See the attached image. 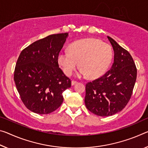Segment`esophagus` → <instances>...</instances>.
Here are the masks:
<instances>
[{
    "mask_svg": "<svg viewBox=\"0 0 148 148\" xmlns=\"http://www.w3.org/2000/svg\"><path fill=\"white\" fill-rule=\"evenodd\" d=\"M77 83H78V82H77V81H75V80H72V86L75 85V84H77Z\"/></svg>",
    "mask_w": 148,
    "mask_h": 148,
    "instance_id": "34e87169",
    "label": "esophagus"
}]
</instances>
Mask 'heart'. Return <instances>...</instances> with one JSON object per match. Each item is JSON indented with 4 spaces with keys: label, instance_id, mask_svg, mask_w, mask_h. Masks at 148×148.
<instances>
[{
    "label": "heart",
    "instance_id": "b5f03b06",
    "mask_svg": "<svg viewBox=\"0 0 148 148\" xmlns=\"http://www.w3.org/2000/svg\"><path fill=\"white\" fill-rule=\"evenodd\" d=\"M112 57V49L109 44L99 39L88 38L72 43L69 51H60L58 61L66 76L73 73L79 62V76L88 75L89 78H93L106 71Z\"/></svg>",
    "mask_w": 148,
    "mask_h": 148
}]
</instances>
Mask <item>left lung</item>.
Returning <instances> with one entry per match:
<instances>
[{"instance_id": "1", "label": "left lung", "mask_w": 148, "mask_h": 148, "mask_svg": "<svg viewBox=\"0 0 148 148\" xmlns=\"http://www.w3.org/2000/svg\"><path fill=\"white\" fill-rule=\"evenodd\" d=\"M114 51V62L103 76L86 85L85 104L89 111L101 116L122 111L132 94L137 69L130 54L108 36Z\"/></svg>"}]
</instances>
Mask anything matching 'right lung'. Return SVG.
Masks as SVG:
<instances>
[{
  "label": "right lung",
  "mask_w": 148,
  "mask_h": 148,
  "mask_svg": "<svg viewBox=\"0 0 148 148\" xmlns=\"http://www.w3.org/2000/svg\"><path fill=\"white\" fill-rule=\"evenodd\" d=\"M67 37L64 33L37 40L23 49L18 58L14 79L21 100L32 112L55 111L63 102L62 93L71 87L58 62Z\"/></svg>",
  "instance_id": "right-lung-1"
}]
</instances>
